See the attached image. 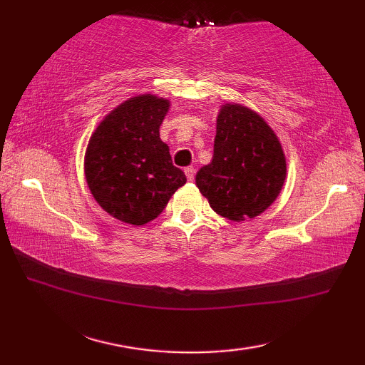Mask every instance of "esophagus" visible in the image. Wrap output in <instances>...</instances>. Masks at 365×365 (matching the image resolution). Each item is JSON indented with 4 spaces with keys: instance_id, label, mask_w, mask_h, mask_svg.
Listing matches in <instances>:
<instances>
[{
    "instance_id": "34e87169",
    "label": "esophagus",
    "mask_w": 365,
    "mask_h": 365,
    "mask_svg": "<svg viewBox=\"0 0 365 365\" xmlns=\"http://www.w3.org/2000/svg\"><path fill=\"white\" fill-rule=\"evenodd\" d=\"M185 174H187L188 182H192V180H195V175H196V169L192 168V166L185 168Z\"/></svg>"
}]
</instances>
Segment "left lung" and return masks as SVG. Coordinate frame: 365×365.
Here are the masks:
<instances>
[{
  "label": "left lung",
  "mask_w": 365,
  "mask_h": 365,
  "mask_svg": "<svg viewBox=\"0 0 365 365\" xmlns=\"http://www.w3.org/2000/svg\"><path fill=\"white\" fill-rule=\"evenodd\" d=\"M285 173L282 147L268 123L242 105H224L212 163L196 175L213 210L232 221L254 218L274 202Z\"/></svg>",
  "instance_id": "left-lung-1"
}]
</instances>
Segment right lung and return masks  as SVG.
I'll return each instance as SVG.
<instances>
[{
    "label": "right lung",
    "mask_w": 365,
    "mask_h": 365,
    "mask_svg": "<svg viewBox=\"0 0 365 365\" xmlns=\"http://www.w3.org/2000/svg\"><path fill=\"white\" fill-rule=\"evenodd\" d=\"M168 110L165 98H130L106 115L88 144L89 190L98 205L122 222L143 226L155 220L187 182L160 139Z\"/></svg>",
    "instance_id": "right-lung-1"
}]
</instances>
